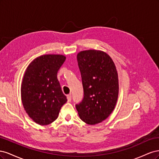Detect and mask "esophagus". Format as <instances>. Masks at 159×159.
<instances>
[{"instance_id": "esophagus-1", "label": "esophagus", "mask_w": 159, "mask_h": 159, "mask_svg": "<svg viewBox=\"0 0 159 159\" xmlns=\"http://www.w3.org/2000/svg\"><path fill=\"white\" fill-rule=\"evenodd\" d=\"M67 99H68V101L69 102H71V94H69V95H67Z\"/></svg>"}]
</instances>
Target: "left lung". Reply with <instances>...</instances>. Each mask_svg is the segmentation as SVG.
Wrapping results in <instances>:
<instances>
[{
	"instance_id": "1",
	"label": "left lung",
	"mask_w": 159,
	"mask_h": 159,
	"mask_svg": "<svg viewBox=\"0 0 159 159\" xmlns=\"http://www.w3.org/2000/svg\"><path fill=\"white\" fill-rule=\"evenodd\" d=\"M77 60L84 95L75 107L80 119L92 125L106 119L115 109L119 94L118 74L111 57L103 51H81Z\"/></svg>"
}]
</instances>
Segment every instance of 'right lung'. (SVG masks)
<instances>
[{
	"label": "right lung",
	"instance_id": "right-lung-1",
	"mask_svg": "<svg viewBox=\"0 0 159 159\" xmlns=\"http://www.w3.org/2000/svg\"><path fill=\"white\" fill-rule=\"evenodd\" d=\"M60 54H45L28 65L21 85V99L26 112L34 121L47 125L58 117L66 102L57 74L66 60Z\"/></svg>",
	"mask_w": 159,
	"mask_h": 159
}]
</instances>
